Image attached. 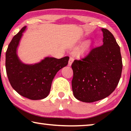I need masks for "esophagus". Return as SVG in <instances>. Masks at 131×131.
<instances>
[{"mask_svg":"<svg viewBox=\"0 0 131 131\" xmlns=\"http://www.w3.org/2000/svg\"><path fill=\"white\" fill-rule=\"evenodd\" d=\"M73 61H74V58H73V57H70L69 60V66H71V64L73 63Z\"/></svg>","mask_w":131,"mask_h":131,"instance_id":"34e87169","label":"esophagus"}]
</instances>
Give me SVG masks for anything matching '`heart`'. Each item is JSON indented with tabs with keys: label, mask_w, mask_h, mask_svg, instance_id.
<instances>
[{
	"label": "heart",
	"mask_w": 131,
	"mask_h": 131,
	"mask_svg": "<svg viewBox=\"0 0 131 131\" xmlns=\"http://www.w3.org/2000/svg\"><path fill=\"white\" fill-rule=\"evenodd\" d=\"M89 47V44H86L85 45L82 46V48H80V49H78V52L79 53H82L85 52L86 50L88 49V48Z\"/></svg>",
	"instance_id": "obj_1"
}]
</instances>
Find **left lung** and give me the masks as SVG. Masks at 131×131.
Returning a JSON list of instances; mask_svg holds the SVG:
<instances>
[{"mask_svg": "<svg viewBox=\"0 0 131 131\" xmlns=\"http://www.w3.org/2000/svg\"><path fill=\"white\" fill-rule=\"evenodd\" d=\"M102 45L91 48L81 60L71 64V85L76 99L92 103L107 97L119 83L122 71L120 47L113 34L106 28Z\"/></svg>", "mask_w": 131, "mask_h": 131, "instance_id": "left-lung-1", "label": "left lung"}]
</instances>
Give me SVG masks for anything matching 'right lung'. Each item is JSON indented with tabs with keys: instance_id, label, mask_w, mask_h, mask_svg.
Instances as JSON below:
<instances>
[{
	"instance_id": "add662e5",
	"label": "right lung",
	"mask_w": 131,
	"mask_h": 131,
	"mask_svg": "<svg viewBox=\"0 0 131 131\" xmlns=\"http://www.w3.org/2000/svg\"><path fill=\"white\" fill-rule=\"evenodd\" d=\"M26 28H21L8 45L5 62L7 76L10 85L21 96L33 100H42L48 95L55 74L67 65L69 57H46L35 65L22 63L16 52Z\"/></svg>"
}]
</instances>
